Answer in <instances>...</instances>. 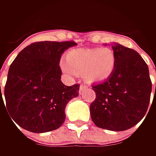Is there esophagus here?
Here are the masks:
<instances>
[{"instance_id":"esophagus-1","label":"esophagus","mask_w":156,"mask_h":156,"mask_svg":"<svg viewBox=\"0 0 156 156\" xmlns=\"http://www.w3.org/2000/svg\"><path fill=\"white\" fill-rule=\"evenodd\" d=\"M85 88H86V86H85V85H81V86H80V92H81L82 90H84Z\"/></svg>"}]
</instances>
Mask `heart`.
Segmentation results:
<instances>
[{
    "instance_id": "heart-1",
    "label": "heart",
    "mask_w": 156,
    "mask_h": 156,
    "mask_svg": "<svg viewBox=\"0 0 156 156\" xmlns=\"http://www.w3.org/2000/svg\"><path fill=\"white\" fill-rule=\"evenodd\" d=\"M115 66V54L108 48L74 49L67 54L65 62H61L63 72L68 75H81L87 83L108 79Z\"/></svg>"
}]
</instances>
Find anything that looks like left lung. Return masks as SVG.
Wrapping results in <instances>:
<instances>
[{
    "label": "left lung",
    "mask_w": 156,
    "mask_h": 156,
    "mask_svg": "<svg viewBox=\"0 0 156 156\" xmlns=\"http://www.w3.org/2000/svg\"><path fill=\"white\" fill-rule=\"evenodd\" d=\"M115 69L110 77L93 85L95 100L90 115L101 129L123 131L140 122L150 101L152 82L147 63L137 52L115 43Z\"/></svg>",
    "instance_id": "obj_1"
}]
</instances>
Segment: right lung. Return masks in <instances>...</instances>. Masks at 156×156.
<instances>
[{
  "label": "right lung",
  "instance_id": "1",
  "mask_svg": "<svg viewBox=\"0 0 156 156\" xmlns=\"http://www.w3.org/2000/svg\"><path fill=\"white\" fill-rule=\"evenodd\" d=\"M75 45V41L34 42L11 63L4 96L9 115L21 128L46 133L65 122L66 105L79 95L80 85H64L59 64L63 52ZM0 93V102L4 104L1 84Z\"/></svg>",
  "mask_w": 156,
  "mask_h": 156
}]
</instances>
